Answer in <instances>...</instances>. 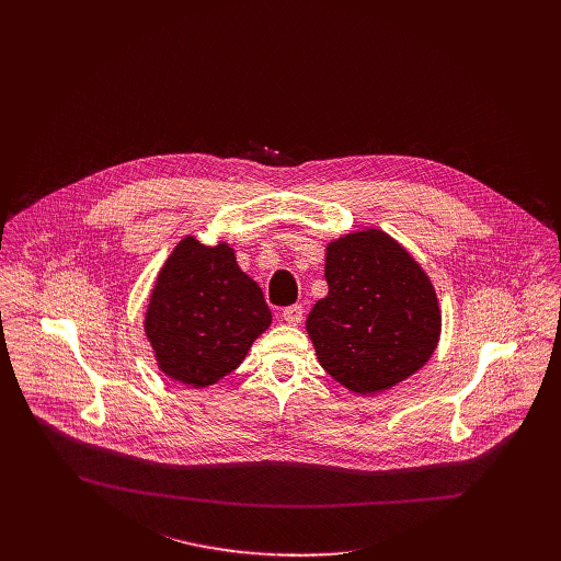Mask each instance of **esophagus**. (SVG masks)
I'll use <instances>...</instances> for the list:
<instances>
[{"label":"esophagus","instance_id":"esophagus-1","mask_svg":"<svg viewBox=\"0 0 561 561\" xmlns=\"http://www.w3.org/2000/svg\"><path fill=\"white\" fill-rule=\"evenodd\" d=\"M302 318H305V309L300 305H291V307L283 309V320L291 323V325H298Z\"/></svg>","mask_w":561,"mask_h":561}]
</instances>
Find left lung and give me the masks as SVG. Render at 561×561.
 Instances as JSON below:
<instances>
[{
    "instance_id": "1",
    "label": "left lung",
    "mask_w": 561,
    "mask_h": 561,
    "mask_svg": "<svg viewBox=\"0 0 561 561\" xmlns=\"http://www.w3.org/2000/svg\"><path fill=\"white\" fill-rule=\"evenodd\" d=\"M328 296L307 332L320 365L345 389L374 396L416 374L440 336L436 291L410 252L378 229L325 248Z\"/></svg>"
}]
</instances>
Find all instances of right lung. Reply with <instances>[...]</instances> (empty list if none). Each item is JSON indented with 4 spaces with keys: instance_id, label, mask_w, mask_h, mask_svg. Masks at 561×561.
Returning a JSON list of instances; mask_svg holds the SVG:
<instances>
[{
    "instance_id": "right-lung-1",
    "label": "right lung",
    "mask_w": 561,
    "mask_h": 561,
    "mask_svg": "<svg viewBox=\"0 0 561 561\" xmlns=\"http://www.w3.org/2000/svg\"><path fill=\"white\" fill-rule=\"evenodd\" d=\"M270 323L263 291L241 272L233 248L187 236L158 274L145 332L168 378L203 389L238 369Z\"/></svg>"
}]
</instances>
